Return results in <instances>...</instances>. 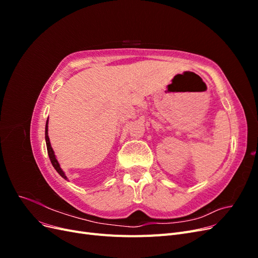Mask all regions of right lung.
I'll use <instances>...</instances> for the list:
<instances>
[{"instance_id": "add662e5", "label": "right lung", "mask_w": 258, "mask_h": 258, "mask_svg": "<svg viewBox=\"0 0 258 258\" xmlns=\"http://www.w3.org/2000/svg\"><path fill=\"white\" fill-rule=\"evenodd\" d=\"M45 140H46V146H47V152H48L49 159H50V161H51V163H52L53 168L56 169L57 172H58L62 177L68 179V177L66 176L64 172H63V171H62V169L60 168L59 162H58V160L56 159V156H54V153H53V151H52L50 142H49V138H48V119H47V121H46V127H45Z\"/></svg>"}]
</instances>
